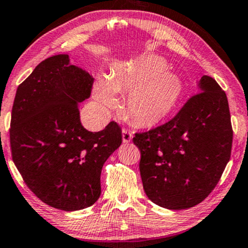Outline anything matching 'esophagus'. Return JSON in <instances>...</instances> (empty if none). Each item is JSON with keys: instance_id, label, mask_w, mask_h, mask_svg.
Returning <instances> with one entry per match:
<instances>
[{"instance_id": "esophagus-1", "label": "esophagus", "mask_w": 248, "mask_h": 248, "mask_svg": "<svg viewBox=\"0 0 248 248\" xmlns=\"http://www.w3.org/2000/svg\"><path fill=\"white\" fill-rule=\"evenodd\" d=\"M131 139H133V133L126 129V128H124L122 129V140H124V143H129Z\"/></svg>"}]
</instances>
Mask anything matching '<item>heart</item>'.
Returning a JSON list of instances; mask_svg holds the SVG:
<instances>
[{"label": "heart", "mask_w": 248, "mask_h": 248, "mask_svg": "<svg viewBox=\"0 0 248 248\" xmlns=\"http://www.w3.org/2000/svg\"><path fill=\"white\" fill-rule=\"evenodd\" d=\"M126 113L140 126L162 120L182 95L183 84L177 75L167 71L164 59L146 56L120 64L108 79L99 77L93 86V97L106 108L117 105V93L127 92Z\"/></svg>", "instance_id": "b5f03b06"}]
</instances>
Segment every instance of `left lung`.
I'll list each match as a JSON object with an SVG mask.
<instances>
[{"label":"left lung","mask_w":248,"mask_h":248,"mask_svg":"<svg viewBox=\"0 0 248 248\" xmlns=\"http://www.w3.org/2000/svg\"><path fill=\"white\" fill-rule=\"evenodd\" d=\"M199 90L173 119L133 139L140 151L144 191L160 207L198 205L230 160L233 131L227 95L208 75L202 77Z\"/></svg>","instance_id":"left-lung-1"}]
</instances>
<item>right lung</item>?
Listing matches in <instances>:
<instances>
[{"label":"right lung","mask_w":248,"mask_h":248,"mask_svg":"<svg viewBox=\"0 0 248 248\" xmlns=\"http://www.w3.org/2000/svg\"><path fill=\"white\" fill-rule=\"evenodd\" d=\"M93 83L68 55L52 56L18 86L12 106V160L37 198L62 211L97 202L103 165L122 142L117 122L97 133L81 124L78 103L89 98Z\"/></svg>","instance_id":"obj_1"}]
</instances>
